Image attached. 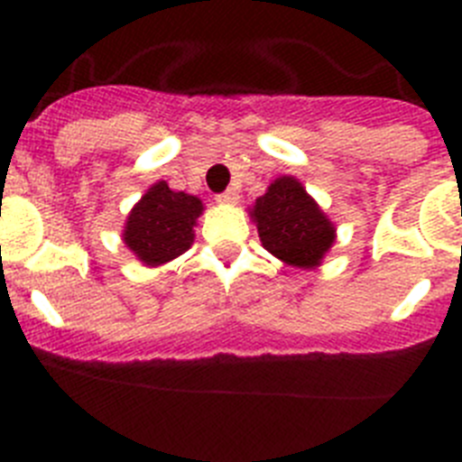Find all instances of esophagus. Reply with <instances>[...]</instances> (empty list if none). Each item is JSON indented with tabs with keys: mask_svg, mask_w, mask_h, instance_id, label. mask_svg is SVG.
I'll return each instance as SVG.
<instances>
[{
	"mask_svg": "<svg viewBox=\"0 0 462 462\" xmlns=\"http://www.w3.org/2000/svg\"><path fill=\"white\" fill-rule=\"evenodd\" d=\"M217 203H222V206H236L238 203V194L236 191H224V194L217 196Z\"/></svg>",
	"mask_w": 462,
	"mask_h": 462,
	"instance_id": "obj_1",
	"label": "esophagus"
}]
</instances>
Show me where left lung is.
<instances>
[{
	"label": "left lung",
	"mask_w": 462,
	"mask_h": 462,
	"mask_svg": "<svg viewBox=\"0 0 462 462\" xmlns=\"http://www.w3.org/2000/svg\"><path fill=\"white\" fill-rule=\"evenodd\" d=\"M261 245L293 268H319L336 243V224L314 201L303 182L280 175L250 208Z\"/></svg>",
	"instance_id": "8db88e82"
}]
</instances>
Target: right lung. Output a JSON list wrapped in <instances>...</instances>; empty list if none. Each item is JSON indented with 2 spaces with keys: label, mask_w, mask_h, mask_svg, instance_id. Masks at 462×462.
Returning a JSON list of instances; mask_svg holds the SVG:
<instances>
[{
  "label": "right lung",
  "mask_w": 462,
  "mask_h": 462,
  "mask_svg": "<svg viewBox=\"0 0 462 462\" xmlns=\"http://www.w3.org/2000/svg\"><path fill=\"white\" fill-rule=\"evenodd\" d=\"M201 215L203 201L199 196L173 191L159 180L129 210L122 240L143 266H164L189 250L196 219Z\"/></svg>",
  "instance_id": "1"
}]
</instances>
